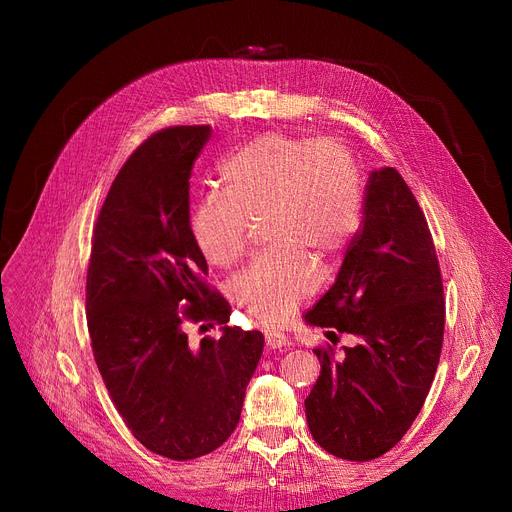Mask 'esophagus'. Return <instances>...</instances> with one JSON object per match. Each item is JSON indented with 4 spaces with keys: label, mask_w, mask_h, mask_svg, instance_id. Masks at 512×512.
I'll return each mask as SVG.
<instances>
[{
    "label": "esophagus",
    "mask_w": 512,
    "mask_h": 512,
    "mask_svg": "<svg viewBox=\"0 0 512 512\" xmlns=\"http://www.w3.org/2000/svg\"><path fill=\"white\" fill-rule=\"evenodd\" d=\"M286 342H288V338H286V334H282V332H276V330H267L265 332V344H267V348H282V346H286Z\"/></svg>",
    "instance_id": "esophagus-1"
}]
</instances>
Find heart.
<instances>
[{
    "label": "heart",
    "instance_id": "obj_1",
    "mask_svg": "<svg viewBox=\"0 0 512 512\" xmlns=\"http://www.w3.org/2000/svg\"><path fill=\"white\" fill-rule=\"evenodd\" d=\"M224 193L203 197L191 232L215 265H232L247 249L249 220L270 215L278 249L255 257L232 282V299L263 324L284 321L319 284L315 259L338 255L361 222L355 161L334 141L272 132L230 153L220 166Z\"/></svg>",
    "mask_w": 512,
    "mask_h": 512
}]
</instances>
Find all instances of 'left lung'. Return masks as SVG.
Listing matches in <instances>:
<instances>
[{
	"instance_id": "1",
	"label": "left lung",
	"mask_w": 512,
	"mask_h": 512,
	"mask_svg": "<svg viewBox=\"0 0 512 512\" xmlns=\"http://www.w3.org/2000/svg\"><path fill=\"white\" fill-rule=\"evenodd\" d=\"M444 286L432 232L394 168L373 170L361 230L309 326L353 334L344 353L319 346L321 373L305 400L313 440L338 459L371 461L409 432L432 388L444 340Z\"/></svg>"
}]
</instances>
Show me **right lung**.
<instances>
[{"mask_svg": "<svg viewBox=\"0 0 512 512\" xmlns=\"http://www.w3.org/2000/svg\"><path fill=\"white\" fill-rule=\"evenodd\" d=\"M211 126L164 128L134 151L97 215L87 326L103 384L145 448L191 461L236 429L263 334L230 328V305L203 276L188 180ZM188 323L222 325L193 347Z\"/></svg>", "mask_w": 512, "mask_h": 512, "instance_id": "1", "label": "right lung"}]
</instances>
